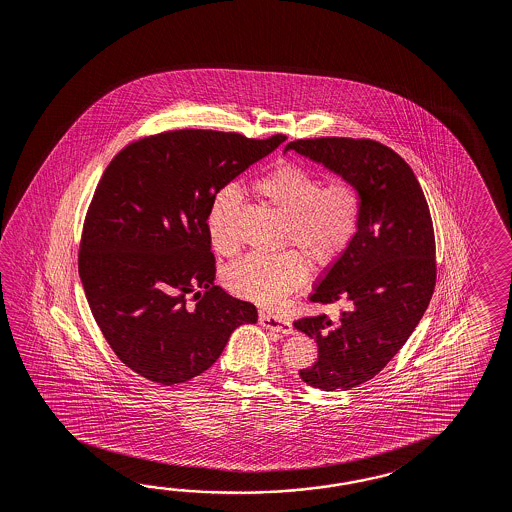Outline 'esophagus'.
I'll use <instances>...</instances> for the list:
<instances>
[{
  "label": "esophagus",
  "instance_id": "obj_1",
  "mask_svg": "<svg viewBox=\"0 0 512 512\" xmlns=\"http://www.w3.org/2000/svg\"><path fill=\"white\" fill-rule=\"evenodd\" d=\"M259 324H261L263 328H266V330H274V332L285 333V335L292 333V324L289 320L274 317V315H270V313H261V315H259Z\"/></svg>",
  "mask_w": 512,
  "mask_h": 512
}]
</instances>
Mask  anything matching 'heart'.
I'll return each instance as SVG.
<instances>
[{"instance_id":"b5f03b06","label":"heart","mask_w":512,"mask_h":512,"mask_svg":"<svg viewBox=\"0 0 512 512\" xmlns=\"http://www.w3.org/2000/svg\"><path fill=\"white\" fill-rule=\"evenodd\" d=\"M251 188L259 199L285 216L281 244L294 246L315 266L332 264L358 233L363 199L350 180L322 184L317 173L307 167L279 162L253 180ZM236 205L235 186H223L210 201L208 238L221 255H233L238 249L231 233ZM301 256L291 249L270 255L251 253L225 272V285L236 296L255 304H279L307 277Z\"/></svg>"}]
</instances>
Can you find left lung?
I'll list each match as a JSON object with an SVG mask.
<instances>
[{
	"mask_svg": "<svg viewBox=\"0 0 512 512\" xmlns=\"http://www.w3.org/2000/svg\"><path fill=\"white\" fill-rule=\"evenodd\" d=\"M287 151L350 180L363 199L358 233L309 296L348 309L337 324L326 315L294 322L318 346V360L300 378L324 391H345L380 373L429 307L436 285L429 205L412 167L373 139H298Z\"/></svg>",
	"mask_w": 512,
	"mask_h": 512,
	"instance_id": "left-lung-1",
	"label": "left lung"
}]
</instances>
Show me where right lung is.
<instances>
[{
	"instance_id": "1",
	"label": "right lung",
	"mask_w": 512,
	"mask_h": 512,
	"mask_svg": "<svg viewBox=\"0 0 512 512\" xmlns=\"http://www.w3.org/2000/svg\"><path fill=\"white\" fill-rule=\"evenodd\" d=\"M285 139L169 130L126 145L106 167L83 223L78 268L100 332L134 373L164 386L192 380L238 326L257 322L255 305L214 285L208 208Z\"/></svg>"
}]
</instances>
